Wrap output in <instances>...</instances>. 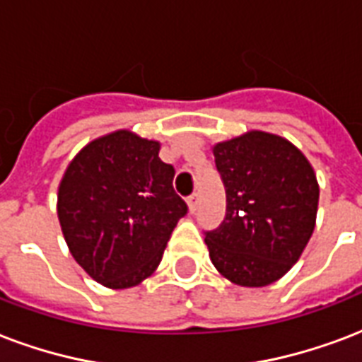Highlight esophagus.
Wrapping results in <instances>:
<instances>
[{
  "mask_svg": "<svg viewBox=\"0 0 362 362\" xmlns=\"http://www.w3.org/2000/svg\"><path fill=\"white\" fill-rule=\"evenodd\" d=\"M197 203H199V193L193 192L189 197H187V205H189V211H195L197 209Z\"/></svg>",
  "mask_w": 362,
  "mask_h": 362,
  "instance_id": "esophagus-1",
  "label": "esophagus"
}]
</instances>
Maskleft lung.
Here are the masks:
<instances>
[{
    "mask_svg": "<svg viewBox=\"0 0 362 362\" xmlns=\"http://www.w3.org/2000/svg\"><path fill=\"white\" fill-rule=\"evenodd\" d=\"M226 218L205 231L226 279L266 286L298 262L315 228L319 184L310 161L285 138L252 131L214 146Z\"/></svg>",
    "mask_w": 362,
    "mask_h": 362,
    "instance_id": "8db88e82",
    "label": "left lung"
}]
</instances>
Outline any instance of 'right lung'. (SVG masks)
Returning a JSON list of instances; mask_svg holds the SVG:
<instances>
[{"mask_svg":"<svg viewBox=\"0 0 362 362\" xmlns=\"http://www.w3.org/2000/svg\"><path fill=\"white\" fill-rule=\"evenodd\" d=\"M159 142L131 131L96 138L74 157L57 211L71 256L96 283L131 288L156 272L187 214Z\"/></svg>","mask_w":362,"mask_h":362,"instance_id":"obj_1","label":"right lung"}]
</instances>
